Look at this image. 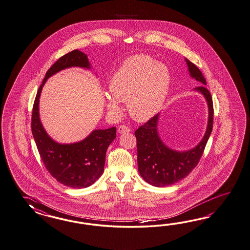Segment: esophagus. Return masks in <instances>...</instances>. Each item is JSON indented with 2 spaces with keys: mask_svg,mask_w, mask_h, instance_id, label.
Listing matches in <instances>:
<instances>
[{
  "mask_svg": "<svg viewBox=\"0 0 250 250\" xmlns=\"http://www.w3.org/2000/svg\"><path fill=\"white\" fill-rule=\"evenodd\" d=\"M117 131H118L119 134H125V133H129L131 131V129L129 128L128 126L125 125H121L118 126Z\"/></svg>",
  "mask_w": 250,
  "mask_h": 250,
  "instance_id": "1",
  "label": "esophagus"
}]
</instances>
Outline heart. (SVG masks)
I'll return each mask as SVG.
<instances>
[{
    "label": "heart",
    "mask_w": 250,
    "mask_h": 250,
    "mask_svg": "<svg viewBox=\"0 0 250 250\" xmlns=\"http://www.w3.org/2000/svg\"><path fill=\"white\" fill-rule=\"evenodd\" d=\"M171 74L162 63L148 55L136 54L122 63L109 82L110 96L105 106L113 114L120 113L117 102H127L130 115L136 121H147L163 107L168 95Z\"/></svg>",
    "instance_id": "1"
}]
</instances>
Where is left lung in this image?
<instances>
[{"label":"left lung","instance_id":"8db88e82","mask_svg":"<svg viewBox=\"0 0 250 250\" xmlns=\"http://www.w3.org/2000/svg\"><path fill=\"white\" fill-rule=\"evenodd\" d=\"M192 78L206 85L207 81L201 71L186 58ZM208 105V123L206 134L196 147L178 152L167 147L160 139L157 132L159 114L153 116L135 132L137 145V164L140 176L150 185L162 188L180 181L195 168L202 156L206 145L213 128V100L209 91L205 86H197Z\"/></svg>","mask_w":250,"mask_h":250}]
</instances>
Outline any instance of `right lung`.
<instances>
[{
    "mask_svg": "<svg viewBox=\"0 0 250 250\" xmlns=\"http://www.w3.org/2000/svg\"><path fill=\"white\" fill-rule=\"evenodd\" d=\"M74 66L89 69L87 55L74 50L62 56L48 70L34 100L31 125L34 141L48 172L66 187L83 188L93 185L103 174L106 150L115 140L116 128L94 130L80 142L62 145L47 135L39 116V98L45 82L57 72Z\"/></svg>",
    "mask_w": 250,
    "mask_h": 250,
    "instance_id": "1",
    "label": "right lung"
}]
</instances>
